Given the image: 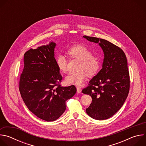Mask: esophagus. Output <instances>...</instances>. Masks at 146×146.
Listing matches in <instances>:
<instances>
[{"instance_id":"esophagus-1","label":"esophagus","mask_w":146,"mask_h":146,"mask_svg":"<svg viewBox=\"0 0 146 146\" xmlns=\"http://www.w3.org/2000/svg\"><path fill=\"white\" fill-rule=\"evenodd\" d=\"M77 93H78V94L81 93V88H80V87H77Z\"/></svg>"}]
</instances>
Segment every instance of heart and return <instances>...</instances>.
Listing matches in <instances>:
<instances>
[{
	"instance_id": "1",
	"label": "heart",
	"mask_w": 146,
	"mask_h": 146,
	"mask_svg": "<svg viewBox=\"0 0 146 146\" xmlns=\"http://www.w3.org/2000/svg\"><path fill=\"white\" fill-rule=\"evenodd\" d=\"M70 59H77L76 72L69 74L65 79L68 85L81 86L86 75L90 77L95 76L100 66V58L82 44H76L70 47L66 51ZM55 63L58 69L62 73L68 72V59L65 56L59 54L55 58Z\"/></svg>"
}]
</instances>
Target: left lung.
<instances>
[{"label":"left lung","mask_w":146,"mask_h":146,"mask_svg":"<svg viewBox=\"0 0 146 146\" xmlns=\"http://www.w3.org/2000/svg\"><path fill=\"white\" fill-rule=\"evenodd\" d=\"M99 43L104 58L102 69L82 90L90 95L92 103L86 109L88 115L97 120L108 119L115 114L125 101L130 87V77L126 55L121 48L105 39L83 36Z\"/></svg>","instance_id":"8db88e82"}]
</instances>
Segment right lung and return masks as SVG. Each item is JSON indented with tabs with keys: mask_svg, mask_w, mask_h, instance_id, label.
Listing matches in <instances>:
<instances>
[{
	"mask_svg": "<svg viewBox=\"0 0 146 146\" xmlns=\"http://www.w3.org/2000/svg\"><path fill=\"white\" fill-rule=\"evenodd\" d=\"M56 44L51 42L24 54V67L19 81V90L28 109L39 118L54 121L66 108V101L77 89L73 85L62 87V76L54 57Z\"/></svg>",
	"mask_w": 146,
	"mask_h": 146,
	"instance_id": "right-lung-1",
	"label": "right lung"
}]
</instances>
